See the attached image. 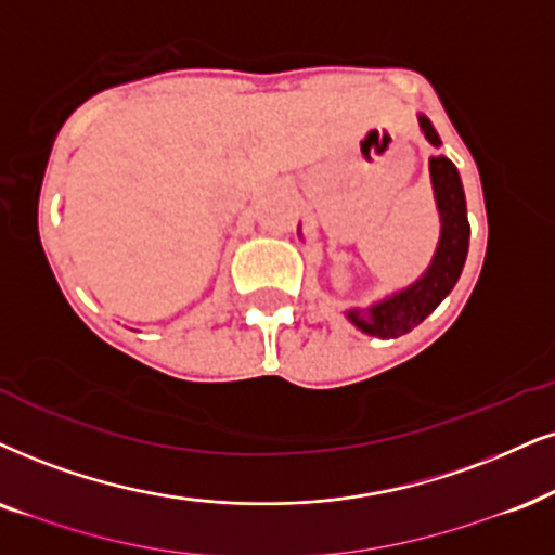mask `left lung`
I'll return each instance as SVG.
<instances>
[{"label":"left lung","instance_id":"left-lung-1","mask_svg":"<svg viewBox=\"0 0 555 555\" xmlns=\"http://www.w3.org/2000/svg\"><path fill=\"white\" fill-rule=\"evenodd\" d=\"M420 128L433 145H440V138L425 115L417 117ZM430 179L435 202L440 212V243L435 250L433 263L427 271L402 292H395L391 297L376 301L366 310H348V320L353 322L361 333L374 335V338H399L417 327L435 307L443 301L459 282L464 271L468 254V228L466 217V196L461 184L459 168L446 156L430 158Z\"/></svg>","mask_w":555,"mask_h":555}]
</instances>
